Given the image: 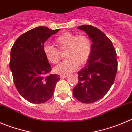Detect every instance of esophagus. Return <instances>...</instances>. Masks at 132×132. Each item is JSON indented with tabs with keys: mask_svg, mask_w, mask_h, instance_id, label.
I'll use <instances>...</instances> for the list:
<instances>
[{
	"mask_svg": "<svg viewBox=\"0 0 132 132\" xmlns=\"http://www.w3.org/2000/svg\"><path fill=\"white\" fill-rule=\"evenodd\" d=\"M68 77V75H60V79H64V78H66V77Z\"/></svg>",
	"mask_w": 132,
	"mask_h": 132,
	"instance_id": "34e87169",
	"label": "esophagus"
}]
</instances>
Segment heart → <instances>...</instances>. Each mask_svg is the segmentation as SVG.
<instances>
[{
  "label": "heart",
  "mask_w": 132,
  "mask_h": 132,
  "mask_svg": "<svg viewBox=\"0 0 132 132\" xmlns=\"http://www.w3.org/2000/svg\"><path fill=\"white\" fill-rule=\"evenodd\" d=\"M56 45L60 48H66L65 56L67 57L54 68V71L59 74H67L77 70L79 64H84L89 59L92 51L90 40L86 36L65 32L55 39ZM47 60L52 64H56L60 59L57 49L52 45H44L43 48Z\"/></svg>",
  "instance_id": "heart-1"
}]
</instances>
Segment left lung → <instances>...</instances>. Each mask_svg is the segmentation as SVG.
I'll return each instance as SVG.
<instances>
[{"label":"left lung","instance_id":"1","mask_svg":"<svg viewBox=\"0 0 132 132\" xmlns=\"http://www.w3.org/2000/svg\"><path fill=\"white\" fill-rule=\"evenodd\" d=\"M92 42V51L87 64L78 72L79 81L73 88L75 98L85 103L103 98L114 83L117 72V53L111 41L100 30L90 25L78 27Z\"/></svg>","mask_w":132,"mask_h":132}]
</instances>
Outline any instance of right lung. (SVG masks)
Segmentation results:
<instances>
[{"label":"right lung","instance_id":"right-lung-1","mask_svg":"<svg viewBox=\"0 0 132 132\" xmlns=\"http://www.w3.org/2000/svg\"><path fill=\"white\" fill-rule=\"evenodd\" d=\"M60 29L38 27L16 40L10 53V68L16 88L23 98L32 103H42L52 97L57 74H49L51 67L43 48L48 38Z\"/></svg>","mask_w":132,"mask_h":132}]
</instances>
